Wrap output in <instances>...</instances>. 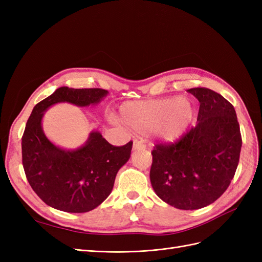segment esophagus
<instances>
[{
    "mask_svg": "<svg viewBox=\"0 0 262 262\" xmlns=\"http://www.w3.org/2000/svg\"><path fill=\"white\" fill-rule=\"evenodd\" d=\"M138 149H145V145L143 144V142L142 141L134 140L133 141V150H138Z\"/></svg>",
    "mask_w": 262,
    "mask_h": 262,
    "instance_id": "1",
    "label": "esophagus"
}]
</instances>
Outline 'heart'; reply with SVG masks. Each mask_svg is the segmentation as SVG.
I'll return each mask as SVG.
<instances>
[{
    "label": "heart",
    "mask_w": 262,
    "mask_h": 262,
    "mask_svg": "<svg viewBox=\"0 0 262 262\" xmlns=\"http://www.w3.org/2000/svg\"><path fill=\"white\" fill-rule=\"evenodd\" d=\"M123 122L140 133L171 143L179 140L191 124L194 109L185 97H164L125 101L119 108Z\"/></svg>",
    "instance_id": "1"
}]
</instances>
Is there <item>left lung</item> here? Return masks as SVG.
<instances>
[{
  "label": "left lung",
  "mask_w": 262,
  "mask_h": 262,
  "mask_svg": "<svg viewBox=\"0 0 262 262\" xmlns=\"http://www.w3.org/2000/svg\"><path fill=\"white\" fill-rule=\"evenodd\" d=\"M199 100L194 128L173 144H156L149 171L155 193L173 208L196 210L225 192L239 162L242 136L235 109L204 87L188 90Z\"/></svg>",
  "instance_id": "8db88e82"
}]
</instances>
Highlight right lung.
Instances as JSON below:
<instances>
[{
	"label": "right lung",
	"instance_id": "add662e5",
	"mask_svg": "<svg viewBox=\"0 0 262 262\" xmlns=\"http://www.w3.org/2000/svg\"><path fill=\"white\" fill-rule=\"evenodd\" d=\"M108 95L100 89L55 90L34 107L21 138L23 166L34 191L49 207L70 213L97 208L114 188L118 170L129 161L132 141L114 146L99 131H92L75 149L54 145L42 130L45 112L59 102L78 107L96 105Z\"/></svg>",
	"mask_w": 262,
	"mask_h": 262
}]
</instances>
